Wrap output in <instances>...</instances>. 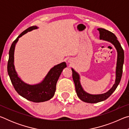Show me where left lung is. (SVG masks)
I'll return each mask as SVG.
<instances>
[{
  "label": "left lung",
  "instance_id": "1",
  "mask_svg": "<svg viewBox=\"0 0 129 129\" xmlns=\"http://www.w3.org/2000/svg\"><path fill=\"white\" fill-rule=\"evenodd\" d=\"M97 29L100 32V39L108 41L112 43L117 51L118 56L116 68V79H115V83L114 84V85L108 92L99 95L90 94L87 93L83 90L80 84L79 75L73 69H72L73 81L75 82L76 91L78 98L82 101L91 104L97 103V102L104 101L110 97L111 94L114 92V91L116 89L117 87L119 84L120 81H121L122 72H123V64L124 62L123 49L121 47V44L117 40V37L115 36V35L109 30L104 29V28H98Z\"/></svg>",
  "mask_w": 129,
  "mask_h": 129
}]
</instances>
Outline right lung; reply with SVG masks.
<instances>
[{
  "label": "right lung",
  "instance_id": "1",
  "mask_svg": "<svg viewBox=\"0 0 129 129\" xmlns=\"http://www.w3.org/2000/svg\"><path fill=\"white\" fill-rule=\"evenodd\" d=\"M36 26H32L20 34L13 41L9 51V58L7 64V71L10 80L17 93L30 101L41 102L47 101L53 97L56 91V84L62 70L67 67L65 62L54 66L50 70L44 80L40 84L30 85L25 84L17 76L14 64V50L15 44L19 38L30 30L37 29Z\"/></svg>",
  "mask_w": 129,
  "mask_h": 129
}]
</instances>
